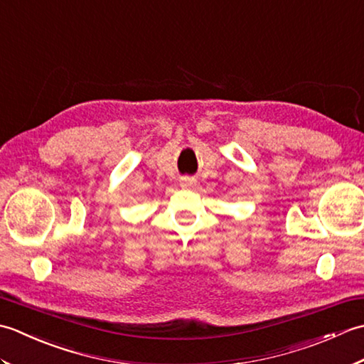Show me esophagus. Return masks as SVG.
Listing matches in <instances>:
<instances>
[{
  "instance_id": "esophagus-1",
  "label": "esophagus",
  "mask_w": 364,
  "mask_h": 364,
  "mask_svg": "<svg viewBox=\"0 0 364 364\" xmlns=\"http://www.w3.org/2000/svg\"><path fill=\"white\" fill-rule=\"evenodd\" d=\"M180 184L183 188H192L196 184V180L192 176H181L180 178Z\"/></svg>"
}]
</instances>
